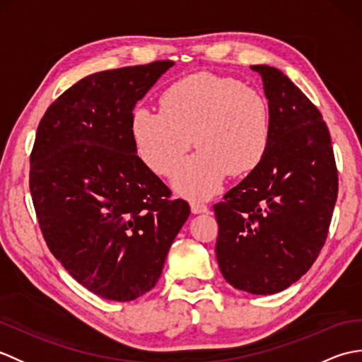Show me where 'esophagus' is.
<instances>
[{"mask_svg": "<svg viewBox=\"0 0 362 362\" xmlns=\"http://www.w3.org/2000/svg\"><path fill=\"white\" fill-rule=\"evenodd\" d=\"M191 213L193 214H201V213H206L209 211V206L201 204V202H191Z\"/></svg>", "mask_w": 362, "mask_h": 362, "instance_id": "obj_1", "label": "esophagus"}]
</instances>
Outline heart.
<instances>
[{"label": "heart", "instance_id": "b5f03b06", "mask_svg": "<svg viewBox=\"0 0 362 362\" xmlns=\"http://www.w3.org/2000/svg\"><path fill=\"white\" fill-rule=\"evenodd\" d=\"M161 110L136 107L130 136L138 157L160 175L173 173L193 144L199 151L173 175L177 193L189 199L216 194L228 174L253 171L271 143V117L257 90L232 78L193 74L173 83Z\"/></svg>", "mask_w": 362, "mask_h": 362}]
</instances>
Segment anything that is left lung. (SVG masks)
<instances>
[{
    "label": "left lung",
    "mask_w": 362,
    "mask_h": 362,
    "mask_svg": "<svg viewBox=\"0 0 362 362\" xmlns=\"http://www.w3.org/2000/svg\"><path fill=\"white\" fill-rule=\"evenodd\" d=\"M261 76L271 143L261 163L213 205L216 258L235 289L271 296L308 272L324 247L337 199L328 127L317 107L280 70Z\"/></svg>",
    "instance_id": "1"
}]
</instances>
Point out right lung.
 <instances>
[{
	"label": "right lung",
	"mask_w": 362,
	"mask_h": 362,
	"mask_svg": "<svg viewBox=\"0 0 362 362\" xmlns=\"http://www.w3.org/2000/svg\"><path fill=\"white\" fill-rule=\"evenodd\" d=\"M173 65L81 79L48 107L30 153V196L51 253L83 288L115 302L156 286L189 216L130 136L135 104Z\"/></svg>",
	"instance_id": "add662e5"
}]
</instances>
